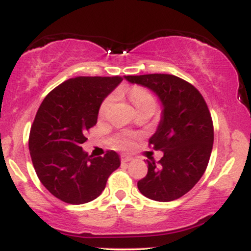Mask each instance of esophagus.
Wrapping results in <instances>:
<instances>
[{
	"label": "esophagus",
	"mask_w": 251,
	"mask_h": 251,
	"mask_svg": "<svg viewBox=\"0 0 251 251\" xmlns=\"http://www.w3.org/2000/svg\"><path fill=\"white\" fill-rule=\"evenodd\" d=\"M132 159H133V158H132L131 155L122 154V162H123V163H128V162H131Z\"/></svg>",
	"instance_id": "obj_1"
}]
</instances>
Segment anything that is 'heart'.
<instances>
[{
	"mask_svg": "<svg viewBox=\"0 0 251 251\" xmlns=\"http://www.w3.org/2000/svg\"><path fill=\"white\" fill-rule=\"evenodd\" d=\"M129 100H131L132 103L134 105L135 109L146 107V106H152V107H154L155 105L154 98L152 97L149 92H146L145 89H140V88H135L131 92V93H129ZM114 101H116V97L114 96H109L108 98H106V99L103 100V102L101 103V107H100V114H101V116H106V114L111 111ZM133 142H134V135L131 133H127V132H124V133L118 134L113 139L114 146L118 149L132 148Z\"/></svg>",
	"mask_w": 251,
	"mask_h": 251,
	"instance_id": "heart-1",
	"label": "heart"
}]
</instances>
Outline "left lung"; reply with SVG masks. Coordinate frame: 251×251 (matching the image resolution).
<instances>
[{
	"mask_svg": "<svg viewBox=\"0 0 251 251\" xmlns=\"http://www.w3.org/2000/svg\"><path fill=\"white\" fill-rule=\"evenodd\" d=\"M124 77L149 88L162 103L159 124L149 142L163 157L159 162L146 159L149 171L138 189L150 200H177L198 183L211 154L214 126L205 100L191 83L171 74Z\"/></svg>",
	"mask_w": 251,
	"mask_h": 251,
	"instance_id": "8db88e82",
	"label": "left lung"
}]
</instances>
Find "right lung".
Segmentation results:
<instances>
[{"label": "right lung", "mask_w": 251, "mask_h": 251, "mask_svg": "<svg viewBox=\"0 0 251 251\" xmlns=\"http://www.w3.org/2000/svg\"><path fill=\"white\" fill-rule=\"evenodd\" d=\"M122 81L120 76L73 77L54 88L37 109L29 135L31 162L43 186L65 203L96 200L120 166L117 152L93 158L81 144L105 98Z\"/></svg>", "instance_id": "1"}]
</instances>
